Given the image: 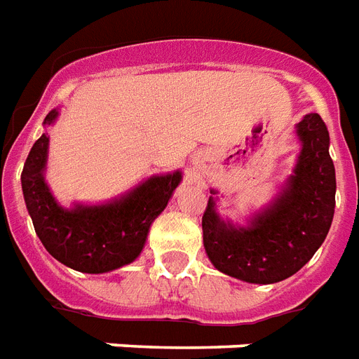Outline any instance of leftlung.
<instances>
[{"label":"left lung","instance_id":"8db88e82","mask_svg":"<svg viewBox=\"0 0 359 359\" xmlns=\"http://www.w3.org/2000/svg\"><path fill=\"white\" fill-rule=\"evenodd\" d=\"M297 135L302 150L287 187L251 226L226 224L215 213L213 198L207 201L203 245L220 272L249 283H276L299 272L325 240L337 190L329 131L320 114H308Z\"/></svg>","mask_w":359,"mask_h":359}]
</instances>
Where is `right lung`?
<instances>
[{
	"label": "right lung",
	"mask_w": 359,
	"mask_h": 359,
	"mask_svg": "<svg viewBox=\"0 0 359 359\" xmlns=\"http://www.w3.org/2000/svg\"><path fill=\"white\" fill-rule=\"evenodd\" d=\"M57 114H47L45 126L53 123ZM47 146L49 137L43 133L32 146L20 175L24 201L45 249L58 262L85 274H102L135 261L144 247L150 224L179 187L180 171L152 177L106 205L62 209L43 180Z\"/></svg>",
	"instance_id": "add662e5"
}]
</instances>
